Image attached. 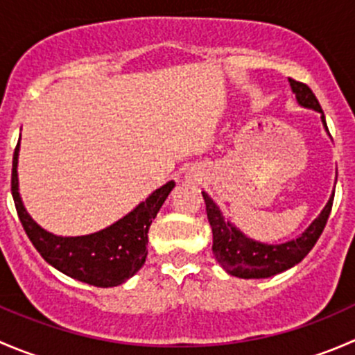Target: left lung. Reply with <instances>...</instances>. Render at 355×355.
<instances>
[{"instance_id":"1","label":"left lung","mask_w":355,"mask_h":355,"mask_svg":"<svg viewBox=\"0 0 355 355\" xmlns=\"http://www.w3.org/2000/svg\"><path fill=\"white\" fill-rule=\"evenodd\" d=\"M288 80L290 85H292V91L295 92L299 105L320 111L324 128L328 130L323 110H321L320 101L309 89V85L304 84V82L293 80V78H288ZM333 196L324 206V209L321 211L320 216L313 221V225L299 239L287 242V244L268 245L254 242L252 239H247L237 228L227 223L216 204L211 200L206 192H202L204 202H206L207 221H209L211 230H213L214 257L228 273L239 278H268L295 266L297 263H300L309 254V250L316 244L320 235L323 234L331 213Z\"/></svg>"}]
</instances>
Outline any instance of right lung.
Masks as SVG:
<instances>
[{
  "instance_id": "add662e5",
  "label": "right lung",
  "mask_w": 355,
  "mask_h": 355,
  "mask_svg": "<svg viewBox=\"0 0 355 355\" xmlns=\"http://www.w3.org/2000/svg\"><path fill=\"white\" fill-rule=\"evenodd\" d=\"M17 156H19V144L13 153V202L28 241L46 263L73 280L101 288L121 285L141 270L148 256L146 245H148L149 227L159 207L163 206L164 199L175 187V182L164 184L127 216L105 230L84 237H58L39 227L25 211L19 196Z\"/></svg>"
}]
</instances>
